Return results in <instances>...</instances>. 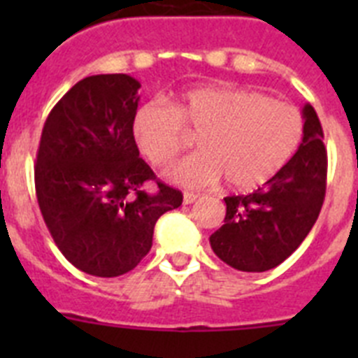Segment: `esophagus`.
<instances>
[{"label":"esophagus","mask_w":358,"mask_h":358,"mask_svg":"<svg viewBox=\"0 0 358 358\" xmlns=\"http://www.w3.org/2000/svg\"><path fill=\"white\" fill-rule=\"evenodd\" d=\"M197 199H199L197 194H189V192H185V195H182V204H194Z\"/></svg>","instance_id":"1"}]
</instances>
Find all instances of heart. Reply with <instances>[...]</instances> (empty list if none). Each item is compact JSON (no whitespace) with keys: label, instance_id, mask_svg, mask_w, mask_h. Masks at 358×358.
<instances>
[{"label":"heart","instance_id":"1","mask_svg":"<svg viewBox=\"0 0 358 358\" xmlns=\"http://www.w3.org/2000/svg\"><path fill=\"white\" fill-rule=\"evenodd\" d=\"M197 132L201 152L186 157L169 177L186 188L226 179L238 192L265 185L301 143L299 110L260 91L204 85L185 91L169 106L150 102L132 116V138L148 163L164 166L185 148V132Z\"/></svg>","mask_w":358,"mask_h":358}]
</instances>
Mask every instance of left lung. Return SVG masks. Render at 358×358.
Segmentation results:
<instances>
[{"label":"left lung","instance_id":"8db88e82","mask_svg":"<svg viewBox=\"0 0 358 358\" xmlns=\"http://www.w3.org/2000/svg\"><path fill=\"white\" fill-rule=\"evenodd\" d=\"M303 140L289 163L249 195L226 197V217L210 236L215 255L243 273L285 262L321 211L327 192V148L314 107L303 106Z\"/></svg>","mask_w":358,"mask_h":358}]
</instances>
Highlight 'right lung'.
<instances>
[{
	"mask_svg": "<svg viewBox=\"0 0 358 358\" xmlns=\"http://www.w3.org/2000/svg\"><path fill=\"white\" fill-rule=\"evenodd\" d=\"M136 78L93 75L57 102L41 134L36 192L57 248L82 273H129L152 248L157 218L182 204L179 189L157 182L132 138L140 102Z\"/></svg>",
	"mask_w": 358,
	"mask_h": 358,
	"instance_id": "1",
	"label": "right lung"
}]
</instances>
